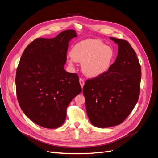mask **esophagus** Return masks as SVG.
I'll list each match as a JSON object with an SVG mask.
<instances>
[{"instance_id": "34e87169", "label": "esophagus", "mask_w": 158, "mask_h": 158, "mask_svg": "<svg viewBox=\"0 0 158 158\" xmlns=\"http://www.w3.org/2000/svg\"><path fill=\"white\" fill-rule=\"evenodd\" d=\"M79 82H80V84L81 85V87H82V88H83L84 85V80L83 79H82V78H80L79 80Z\"/></svg>"}]
</instances>
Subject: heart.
Listing matches in <instances>:
<instances>
[{"label": "heart", "mask_w": 158, "mask_h": 158, "mask_svg": "<svg viewBox=\"0 0 158 158\" xmlns=\"http://www.w3.org/2000/svg\"><path fill=\"white\" fill-rule=\"evenodd\" d=\"M115 56L113 47L105 45L99 40L87 39L80 41L72 47L68 63L74 66L82 63V69L85 76L98 77L111 69Z\"/></svg>", "instance_id": "1"}]
</instances>
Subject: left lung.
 <instances>
[{
	"label": "left lung",
	"mask_w": 158,
	"mask_h": 158,
	"mask_svg": "<svg viewBox=\"0 0 158 158\" xmlns=\"http://www.w3.org/2000/svg\"><path fill=\"white\" fill-rule=\"evenodd\" d=\"M109 39L118 46L115 62L83 88L88 117L98 128L121 124L135 107L140 90L141 68L135 51L125 40Z\"/></svg>",
	"instance_id": "obj_1"
}]
</instances>
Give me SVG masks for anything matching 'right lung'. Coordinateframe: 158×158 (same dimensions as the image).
<instances>
[{
  "label": "right lung",
  "instance_id": "obj_1",
  "mask_svg": "<svg viewBox=\"0 0 158 158\" xmlns=\"http://www.w3.org/2000/svg\"><path fill=\"white\" fill-rule=\"evenodd\" d=\"M76 37L68 30L54 38H37L21 56L16 75L18 101L26 115L41 127L63 125L68 105L82 91L78 75L64 70L69 43Z\"/></svg>",
  "mask_w": 158,
  "mask_h": 158
}]
</instances>
